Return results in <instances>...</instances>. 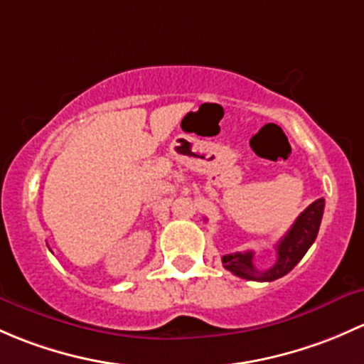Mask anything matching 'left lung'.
<instances>
[{"instance_id": "1", "label": "left lung", "mask_w": 364, "mask_h": 364, "mask_svg": "<svg viewBox=\"0 0 364 364\" xmlns=\"http://www.w3.org/2000/svg\"><path fill=\"white\" fill-rule=\"evenodd\" d=\"M322 212H324V200L319 198L299 213L291 230L277 243V261L272 268L264 269V272L256 269L252 263L254 252L226 254L223 256L224 268L230 269L240 279L257 280V282H272V280L287 275L301 261L314 240L317 238Z\"/></svg>"}]
</instances>
